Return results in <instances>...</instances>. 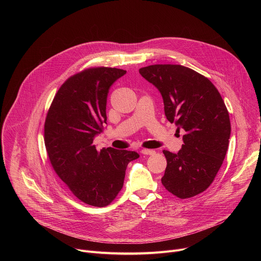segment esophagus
<instances>
[{
    "label": "esophagus",
    "instance_id": "34e87169",
    "mask_svg": "<svg viewBox=\"0 0 261 261\" xmlns=\"http://www.w3.org/2000/svg\"><path fill=\"white\" fill-rule=\"evenodd\" d=\"M140 153L142 155H145V156H151V155L155 154V151L154 150H146V148H143V150H141Z\"/></svg>",
    "mask_w": 261,
    "mask_h": 261
}]
</instances>
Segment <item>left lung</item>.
I'll return each instance as SVG.
<instances>
[{"mask_svg": "<svg viewBox=\"0 0 261 261\" xmlns=\"http://www.w3.org/2000/svg\"><path fill=\"white\" fill-rule=\"evenodd\" d=\"M161 93L167 120L182 135L177 154L167 160L161 178L165 189L186 199L206 190L226 156L230 137L228 110L219 91L202 74L181 65L157 64L139 69Z\"/></svg>", "mask_w": 261, "mask_h": 261, "instance_id": "left-lung-1", "label": "left lung"}]
</instances>
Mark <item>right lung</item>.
Masks as SVG:
<instances>
[{"label":"right lung","mask_w":261,"mask_h":261,"mask_svg":"<svg viewBox=\"0 0 261 261\" xmlns=\"http://www.w3.org/2000/svg\"><path fill=\"white\" fill-rule=\"evenodd\" d=\"M126 70L93 67L70 76L57 92L44 124V142L50 164L71 193L98 207L110 204L123 188L125 172L135 152L98 151L93 143L106 123L110 86Z\"/></svg>","instance_id":"add662e5"}]
</instances>
